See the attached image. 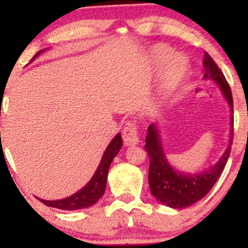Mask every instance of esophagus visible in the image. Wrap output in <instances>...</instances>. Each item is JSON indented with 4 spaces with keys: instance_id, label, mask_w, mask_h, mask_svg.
<instances>
[{
    "instance_id": "34e87169",
    "label": "esophagus",
    "mask_w": 248,
    "mask_h": 248,
    "mask_svg": "<svg viewBox=\"0 0 248 248\" xmlns=\"http://www.w3.org/2000/svg\"><path fill=\"white\" fill-rule=\"evenodd\" d=\"M122 139H124L126 146H133V145L138 144V128H137L134 121L127 122L126 127L124 128V132H122Z\"/></svg>"
}]
</instances>
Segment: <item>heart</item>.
Wrapping results in <instances>:
<instances>
[{"label": "heart", "instance_id": "heart-1", "mask_svg": "<svg viewBox=\"0 0 248 248\" xmlns=\"http://www.w3.org/2000/svg\"><path fill=\"white\" fill-rule=\"evenodd\" d=\"M172 57H174V51L170 47L166 46H156L152 47L151 61L157 67L164 66ZM186 76L187 66L184 60L173 59L164 71L159 103H167L174 98L176 92L184 84Z\"/></svg>", "mask_w": 248, "mask_h": 248}]
</instances>
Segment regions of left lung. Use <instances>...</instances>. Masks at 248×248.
<instances>
[{
    "label": "left lung",
    "instance_id": "left-lung-1",
    "mask_svg": "<svg viewBox=\"0 0 248 248\" xmlns=\"http://www.w3.org/2000/svg\"><path fill=\"white\" fill-rule=\"evenodd\" d=\"M204 79H212L219 85L224 98L228 102L232 111V96L228 81L224 78L221 69L218 68L212 57L207 52L204 54ZM232 144V131L231 142L227 147L223 156L214 167L199 172V174H185L179 172L168 163L162 149L161 140L155 124H150L147 128L145 149L150 157L149 168V185L151 193L155 198L174 209L191 206L204 198L223 171L227 161L231 155Z\"/></svg>",
    "mask_w": 248,
    "mask_h": 248
}]
</instances>
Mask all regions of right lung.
<instances>
[{
  "mask_svg": "<svg viewBox=\"0 0 248 248\" xmlns=\"http://www.w3.org/2000/svg\"><path fill=\"white\" fill-rule=\"evenodd\" d=\"M41 52L42 50L34 55L33 59L38 56ZM121 146L122 138L121 134L119 133L111 141H110L106 152H104L103 157H102L98 168H97V170L94 172L93 176H92V179L89 181V184L85 187H82V188L80 189V191H78L77 193H74L73 196L68 197V198L60 199V201H44V199L41 198L38 199L43 202V204L47 205V206L56 207V209L61 210H79L93 205L94 202L98 201L99 198H102V196L104 194L107 179H108L109 167L110 164H111L114 157L119 154Z\"/></svg>",
  "mask_w": 248,
  "mask_h": 248,
  "instance_id": "add662e5",
  "label": "right lung"
}]
</instances>
